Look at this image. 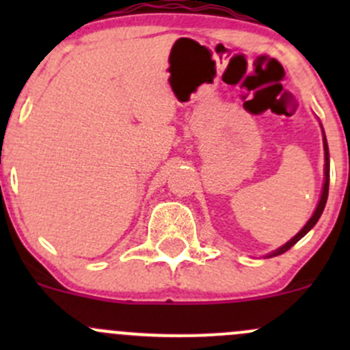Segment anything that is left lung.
<instances>
[{
	"instance_id": "1",
	"label": "left lung",
	"mask_w": 350,
	"mask_h": 350,
	"mask_svg": "<svg viewBox=\"0 0 350 350\" xmlns=\"http://www.w3.org/2000/svg\"><path fill=\"white\" fill-rule=\"evenodd\" d=\"M320 126H322V123H320ZM322 133H323V152H325V167H323V188H322V195H320V200H319V204H317L315 211H313L312 218H310L308 221L305 224V227L301 228V230L298 232V234L295 235V237L291 239V241H288L286 243H283L281 247H278L276 250H273V252L267 254L266 257H274V256H280V254H284L286 250L291 249L293 245H295L296 242L299 241V239L305 237L306 234H308L310 230H312L313 227L317 225V221H319V218L322 217L323 213V208H325V203H327V198H328V183H330V157H328V144H327V137H325V132H323V126H322Z\"/></svg>"
}]
</instances>
